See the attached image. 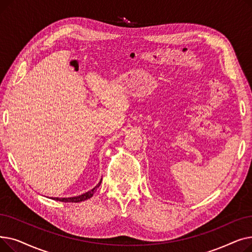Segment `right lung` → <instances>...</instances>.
<instances>
[{
  "instance_id": "right-lung-1",
  "label": "right lung",
  "mask_w": 252,
  "mask_h": 252,
  "mask_svg": "<svg viewBox=\"0 0 252 252\" xmlns=\"http://www.w3.org/2000/svg\"><path fill=\"white\" fill-rule=\"evenodd\" d=\"M102 181V180H101ZM101 181L99 182V184L97 185V186L95 188H93L91 191L83 194V195H79V196H75V197H70V198H52V199L54 200H57V201H62V202H81V201H85L87 199H89V198H91L93 196V194L95 193V190L100 186L101 185Z\"/></svg>"
}]
</instances>
